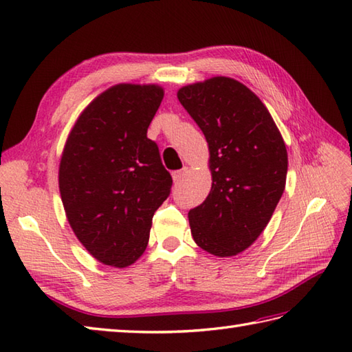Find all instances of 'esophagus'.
I'll use <instances>...</instances> for the list:
<instances>
[{
    "instance_id": "esophagus-1",
    "label": "esophagus",
    "mask_w": 352,
    "mask_h": 352,
    "mask_svg": "<svg viewBox=\"0 0 352 352\" xmlns=\"http://www.w3.org/2000/svg\"><path fill=\"white\" fill-rule=\"evenodd\" d=\"M186 174H188V168H183L180 170L172 172V178H174V183L175 184H180L183 182V178H184Z\"/></svg>"
}]
</instances>
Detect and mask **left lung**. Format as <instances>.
Here are the masks:
<instances>
[{
    "instance_id": "8db88e82",
    "label": "left lung",
    "mask_w": 352,
    "mask_h": 352,
    "mask_svg": "<svg viewBox=\"0 0 352 352\" xmlns=\"http://www.w3.org/2000/svg\"><path fill=\"white\" fill-rule=\"evenodd\" d=\"M177 96L210 149L212 190L189 212L193 241L213 256H236L261 234L283 195L286 145L263 102L233 78L186 86Z\"/></svg>"
}]
</instances>
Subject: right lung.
Segmentation results:
<instances>
[{"mask_svg":"<svg viewBox=\"0 0 352 352\" xmlns=\"http://www.w3.org/2000/svg\"><path fill=\"white\" fill-rule=\"evenodd\" d=\"M163 100L159 86L118 85L80 115L63 149L58 188L68 221L104 265L125 267L145 251L172 177L146 138Z\"/></svg>","mask_w":352,"mask_h":352,"instance_id":"1","label":"right lung"}]
</instances>
